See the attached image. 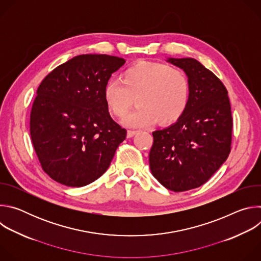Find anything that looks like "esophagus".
Returning <instances> with one entry per match:
<instances>
[{"mask_svg": "<svg viewBox=\"0 0 261 261\" xmlns=\"http://www.w3.org/2000/svg\"><path fill=\"white\" fill-rule=\"evenodd\" d=\"M136 133H137L136 130H128V131H127V137L130 138V137L134 136Z\"/></svg>", "mask_w": 261, "mask_h": 261, "instance_id": "34e87169", "label": "esophagus"}]
</instances>
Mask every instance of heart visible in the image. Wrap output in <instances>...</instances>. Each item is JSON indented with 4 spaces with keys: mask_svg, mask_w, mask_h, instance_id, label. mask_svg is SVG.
Returning a JSON list of instances; mask_svg holds the SVG:
<instances>
[{
    "mask_svg": "<svg viewBox=\"0 0 261 261\" xmlns=\"http://www.w3.org/2000/svg\"><path fill=\"white\" fill-rule=\"evenodd\" d=\"M120 80L105 84L103 99L110 113L120 119L127 115L135 99L137 108L124 120L128 126L143 127L156 122L170 126L188 107L189 81L176 67L139 61L126 68Z\"/></svg>",
    "mask_w": 261,
    "mask_h": 261,
    "instance_id": "b5f03b06",
    "label": "heart"
}]
</instances>
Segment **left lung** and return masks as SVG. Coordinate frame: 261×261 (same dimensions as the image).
Segmentation results:
<instances>
[{
	"instance_id": "obj_1",
	"label": "left lung",
	"mask_w": 261,
	"mask_h": 261,
	"mask_svg": "<svg viewBox=\"0 0 261 261\" xmlns=\"http://www.w3.org/2000/svg\"><path fill=\"white\" fill-rule=\"evenodd\" d=\"M188 76L190 98L182 117L153 132L152 174L165 188L188 191L206 182L230 153L232 117L225 86L197 60H167Z\"/></svg>"
}]
</instances>
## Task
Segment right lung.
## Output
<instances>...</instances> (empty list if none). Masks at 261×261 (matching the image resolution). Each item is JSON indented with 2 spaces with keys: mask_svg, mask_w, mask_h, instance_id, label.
Instances as JSON below:
<instances>
[{
  "mask_svg": "<svg viewBox=\"0 0 261 261\" xmlns=\"http://www.w3.org/2000/svg\"><path fill=\"white\" fill-rule=\"evenodd\" d=\"M125 60L81 55L58 66L37 90L30 133L42 169L68 187H83L109 167L127 131L111 119L103 89Z\"/></svg>",
  "mask_w": 261,
  "mask_h": 261,
  "instance_id": "add662e5",
  "label": "right lung"
}]
</instances>
